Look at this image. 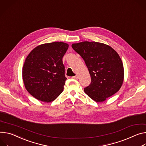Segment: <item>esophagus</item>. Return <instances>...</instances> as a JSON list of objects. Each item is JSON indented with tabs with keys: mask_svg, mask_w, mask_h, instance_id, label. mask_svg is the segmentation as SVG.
<instances>
[{
	"mask_svg": "<svg viewBox=\"0 0 146 146\" xmlns=\"http://www.w3.org/2000/svg\"><path fill=\"white\" fill-rule=\"evenodd\" d=\"M72 78H74V79H76V80H78V75H76L75 76L73 77Z\"/></svg>",
	"mask_w": 146,
	"mask_h": 146,
	"instance_id": "34e87169",
	"label": "esophagus"
}]
</instances>
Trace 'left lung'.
<instances>
[{"label": "left lung", "mask_w": 146, "mask_h": 146, "mask_svg": "<svg viewBox=\"0 0 146 146\" xmlns=\"http://www.w3.org/2000/svg\"><path fill=\"white\" fill-rule=\"evenodd\" d=\"M84 59L91 82L85 93L97 102H103L121 88L124 78L122 61L110 46L97 42L84 41L72 45Z\"/></svg>", "instance_id": "1"}]
</instances>
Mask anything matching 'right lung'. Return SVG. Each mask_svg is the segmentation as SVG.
Wrapping results in <instances>:
<instances>
[{
    "label": "right lung",
    "instance_id": "right-lung-1",
    "mask_svg": "<svg viewBox=\"0 0 146 146\" xmlns=\"http://www.w3.org/2000/svg\"><path fill=\"white\" fill-rule=\"evenodd\" d=\"M69 45L62 42L35 47L24 62L22 76L26 90L36 99L54 101L63 90L66 78L62 58Z\"/></svg>",
    "mask_w": 146,
    "mask_h": 146
}]
</instances>
